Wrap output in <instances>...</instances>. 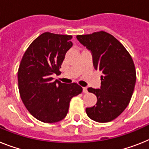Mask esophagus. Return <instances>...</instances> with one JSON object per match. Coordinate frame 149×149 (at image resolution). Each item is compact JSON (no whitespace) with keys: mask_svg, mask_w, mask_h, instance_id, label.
<instances>
[{"mask_svg":"<svg viewBox=\"0 0 149 149\" xmlns=\"http://www.w3.org/2000/svg\"><path fill=\"white\" fill-rule=\"evenodd\" d=\"M82 91H83L84 93H87V92H88V90H87V88H86V87H83V88H82Z\"/></svg>","mask_w":149,"mask_h":149,"instance_id":"34e87169","label":"esophagus"}]
</instances>
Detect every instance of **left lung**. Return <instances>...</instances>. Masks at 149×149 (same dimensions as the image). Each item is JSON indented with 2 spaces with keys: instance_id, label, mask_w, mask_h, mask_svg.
<instances>
[{
  "instance_id": "1",
  "label": "left lung",
  "mask_w": 149,
  "mask_h": 149,
  "mask_svg": "<svg viewBox=\"0 0 149 149\" xmlns=\"http://www.w3.org/2000/svg\"><path fill=\"white\" fill-rule=\"evenodd\" d=\"M77 38L91 51L95 69L102 72L101 88H88L98 101L95 106L86 108V113L96 122H110L130 102L136 79L133 61L123 45L106 32L79 35Z\"/></svg>"
}]
</instances>
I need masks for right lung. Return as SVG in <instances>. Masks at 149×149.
Here are the masks:
<instances>
[{
	"mask_svg": "<svg viewBox=\"0 0 149 149\" xmlns=\"http://www.w3.org/2000/svg\"><path fill=\"white\" fill-rule=\"evenodd\" d=\"M72 36L45 32L29 46L18 70L21 99L29 113L38 120L52 123L68 113L72 97L82 92L77 83L53 80L60 74L65 54L72 46Z\"/></svg>",
	"mask_w": 149,
	"mask_h": 149,
	"instance_id": "obj_1",
	"label": "right lung"
}]
</instances>
